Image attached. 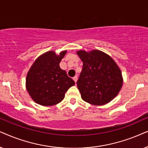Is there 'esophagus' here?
<instances>
[{"label":"esophagus","mask_w":148,"mask_h":148,"mask_svg":"<svg viewBox=\"0 0 148 148\" xmlns=\"http://www.w3.org/2000/svg\"><path fill=\"white\" fill-rule=\"evenodd\" d=\"M73 80H74V82H77V80H78V76H75L74 77H73Z\"/></svg>","instance_id":"1"}]
</instances>
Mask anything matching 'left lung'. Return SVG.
<instances>
[{"label":"left lung","mask_w":148,"mask_h":148,"mask_svg":"<svg viewBox=\"0 0 148 148\" xmlns=\"http://www.w3.org/2000/svg\"><path fill=\"white\" fill-rule=\"evenodd\" d=\"M83 62L77 86L84 101L95 106L109 103L123 83L121 71L114 60L99 50L77 51Z\"/></svg>","instance_id":"left-lung-1"}]
</instances>
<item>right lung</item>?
Segmentation results:
<instances>
[{"mask_svg": "<svg viewBox=\"0 0 148 148\" xmlns=\"http://www.w3.org/2000/svg\"><path fill=\"white\" fill-rule=\"evenodd\" d=\"M67 51L57 56L48 51L38 57L27 72L25 86L36 103L45 106H54L64 99L65 93L75 82L60 67Z\"/></svg>", "mask_w": 148, "mask_h": 148, "instance_id": "1", "label": "right lung"}]
</instances>
